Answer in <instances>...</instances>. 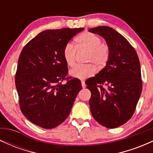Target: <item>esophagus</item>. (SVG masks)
Masks as SVG:
<instances>
[{"instance_id":"34e87169","label":"esophagus","mask_w":153,"mask_h":153,"mask_svg":"<svg viewBox=\"0 0 153 153\" xmlns=\"http://www.w3.org/2000/svg\"><path fill=\"white\" fill-rule=\"evenodd\" d=\"M81 84H82V88H85V81H83V80H82V81H81Z\"/></svg>"}]
</instances>
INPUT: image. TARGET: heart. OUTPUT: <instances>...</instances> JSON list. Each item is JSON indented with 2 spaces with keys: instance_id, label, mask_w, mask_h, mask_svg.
<instances>
[{
  "instance_id": "1",
  "label": "heart",
  "mask_w": 153,
  "mask_h": 153,
  "mask_svg": "<svg viewBox=\"0 0 153 153\" xmlns=\"http://www.w3.org/2000/svg\"><path fill=\"white\" fill-rule=\"evenodd\" d=\"M77 50L88 52L86 62H91L98 69L106 66L110 57L109 47L106 43L101 42L98 35L91 32H85L76 38V47L71 42L68 43L63 49V58L68 66L74 65ZM96 73L93 65H78L70 71L73 78L84 80L93 76Z\"/></svg>"
}]
</instances>
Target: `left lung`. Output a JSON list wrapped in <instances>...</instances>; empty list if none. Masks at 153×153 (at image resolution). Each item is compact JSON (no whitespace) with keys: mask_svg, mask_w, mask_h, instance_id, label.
I'll return each mask as SVG.
<instances>
[{"mask_svg":"<svg viewBox=\"0 0 153 153\" xmlns=\"http://www.w3.org/2000/svg\"><path fill=\"white\" fill-rule=\"evenodd\" d=\"M88 31L103 36L110 50L106 66L85 81L91 92V111L96 122L113 129L128 122L136 108L143 89L140 60L134 47L112 28Z\"/></svg>","mask_w":153,"mask_h":153,"instance_id":"8db88e82","label":"left lung"}]
</instances>
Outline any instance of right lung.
Listing matches in <instances>:
<instances>
[{"label": "right lung", "mask_w": 153, "mask_h": 153, "mask_svg": "<svg viewBox=\"0 0 153 153\" xmlns=\"http://www.w3.org/2000/svg\"><path fill=\"white\" fill-rule=\"evenodd\" d=\"M84 28H65L39 33L24 46L18 60L15 83L22 114L30 122L52 129L65 120L80 80L67 77L63 49ZM65 79V84L62 82Z\"/></svg>", "instance_id": "obj_1"}]
</instances>
